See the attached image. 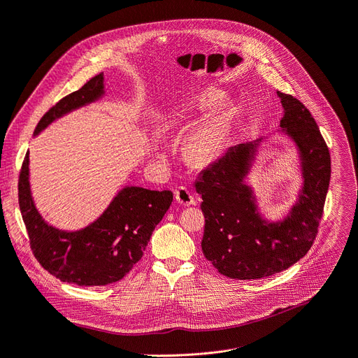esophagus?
Returning <instances> with one entry per match:
<instances>
[{
	"instance_id": "esophagus-1",
	"label": "esophagus",
	"mask_w": 358,
	"mask_h": 358,
	"mask_svg": "<svg viewBox=\"0 0 358 358\" xmlns=\"http://www.w3.org/2000/svg\"><path fill=\"white\" fill-rule=\"evenodd\" d=\"M174 196H176V201L182 206H190L194 203V196L192 194V192L187 187H184V186L177 187L174 192Z\"/></svg>"
}]
</instances>
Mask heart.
I'll use <instances>...</instances> for the list:
<instances>
[{"mask_svg": "<svg viewBox=\"0 0 358 358\" xmlns=\"http://www.w3.org/2000/svg\"><path fill=\"white\" fill-rule=\"evenodd\" d=\"M221 99L220 91L215 88L203 90L196 97V106L201 109L213 108ZM220 141V124L217 117L210 116L197 127L189 138V150L196 157H206L215 150Z\"/></svg>", "mask_w": 358, "mask_h": 358, "instance_id": "obj_1", "label": "heart"}]
</instances>
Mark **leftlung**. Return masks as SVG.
Returning a JSON list of instances; mask_svg holds the SVG:
<instances>
[{
    "mask_svg": "<svg viewBox=\"0 0 358 358\" xmlns=\"http://www.w3.org/2000/svg\"><path fill=\"white\" fill-rule=\"evenodd\" d=\"M277 96L285 109L280 131L296 144L303 180L287 217L264 220L245 182L262 138L230 148L194 182L203 201V255L230 279H262L294 266L313 246L323 215L330 181L326 141L306 106L285 92Z\"/></svg>",
    "mask_w": 358,
    "mask_h": 358,
    "instance_id": "1",
    "label": "left lung"
}]
</instances>
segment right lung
<instances>
[{
	"label": "right lung",
	"instance_id": "obj_1",
	"mask_svg": "<svg viewBox=\"0 0 358 358\" xmlns=\"http://www.w3.org/2000/svg\"><path fill=\"white\" fill-rule=\"evenodd\" d=\"M103 73L72 94L63 97L41 117L35 136L56 119L101 99ZM172 202V192L127 186L104 213L76 231L59 230L38 213L29 184V152L19 176V206L28 230L31 249L41 266L62 282L78 286H104L129 273L148 246L150 236Z\"/></svg>",
	"mask_w": 358,
	"mask_h": 358
}]
</instances>
